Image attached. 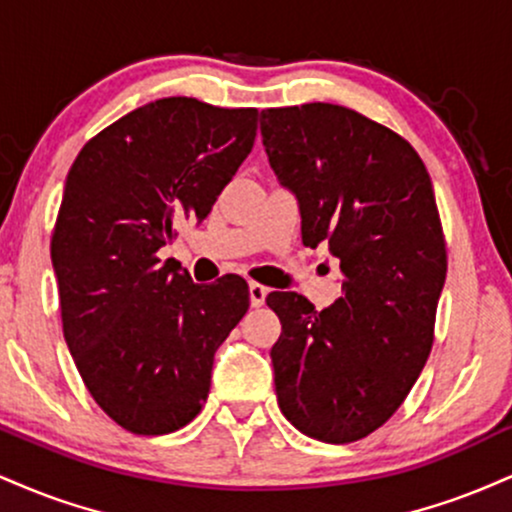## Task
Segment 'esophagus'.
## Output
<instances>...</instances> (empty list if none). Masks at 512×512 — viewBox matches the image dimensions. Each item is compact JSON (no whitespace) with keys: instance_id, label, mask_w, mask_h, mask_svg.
Instances as JSON below:
<instances>
[{"instance_id":"1","label":"esophagus","mask_w":512,"mask_h":512,"mask_svg":"<svg viewBox=\"0 0 512 512\" xmlns=\"http://www.w3.org/2000/svg\"><path fill=\"white\" fill-rule=\"evenodd\" d=\"M267 293H269L267 286H262V283H257V281H250V305L252 307H262L264 300H267Z\"/></svg>"}]
</instances>
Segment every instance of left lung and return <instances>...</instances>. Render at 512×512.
Masks as SVG:
<instances>
[{
	"instance_id": "8db88e82",
	"label": "left lung",
	"mask_w": 512,
	"mask_h": 512,
	"mask_svg": "<svg viewBox=\"0 0 512 512\" xmlns=\"http://www.w3.org/2000/svg\"><path fill=\"white\" fill-rule=\"evenodd\" d=\"M262 143L300 205L307 248L341 260V298L322 312L269 293L279 408L298 432L350 443L403 405L432 353L448 257L427 166L391 128L338 104L264 109Z\"/></svg>"
}]
</instances>
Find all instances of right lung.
<instances>
[{
  "mask_svg": "<svg viewBox=\"0 0 512 512\" xmlns=\"http://www.w3.org/2000/svg\"><path fill=\"white\" fill-rule=\"evenodd\" d=\"M257 109L164 97L78 152L52 233L64 338L85 389L131 434L202 410L214 353L250 307L245 279L190 281L157 252L202 221L250 155Z\"/></svg>",
  "mask_w": 512,
  "mask_h": 512,
  "instance_id": "right-lung-1",
  "label": "right lung"
}]
</instances>
